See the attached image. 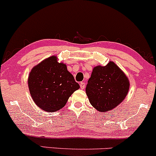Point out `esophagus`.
Here are the masks:
<instances>
[{
  "label": "esophagus",
  "instance_id": "1",
  "mask_svg": "<svg viewBox=\"0 0 156 156\" xmlns=\"http://www.w3.org/2000/svg\"><path fill=\"white\" fill-rule=\"evenodd\" d=\"M80 87H81V89H84L85 83H83V82H81V83H80Z\"/></svg>",
  "mask_w": 156,
  "mask_h": 156
}]
</instances>
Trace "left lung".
<instances>
[{"label":"left lung","mask_w":156,"mask_h":156,"mask_svg":"<svg viewBox=\"0 0 156 156\" xmlns=\"http://www.w3.org/2000/svg\"><path fill=\"white\" fill-rule=\"evenodd\" d=\"M129 88L128 78L112 61L106 66H96L86 87V93L92 107L106 112L124 100Z\"/></svg>","instance_id":"left-lung-1"}]
</instances>
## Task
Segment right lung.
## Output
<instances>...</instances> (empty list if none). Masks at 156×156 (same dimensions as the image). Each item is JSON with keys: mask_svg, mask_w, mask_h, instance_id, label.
<instances>
[{"mask_svg": "<svg viewBox=\"0 0 156 156\" xmlns=\"http://www.w3.org/2000/svg\"><path fill=\"white\" fill-rule=\"evenodd\" d=\"M30 95L38 107L53 112L66 105L69 98L80 88L66 64L51 56L32 68L28 78Z\"/></svg>", "mask_w": 156, "mask_h": 156, "instance_id": "obj_1", "label": "right lung"}]
</instances>
